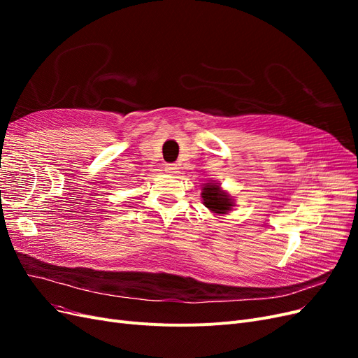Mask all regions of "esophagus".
<instances>
[{
    "mask_svg": "<svg viewBox=\"0 0 358 358\" xmlns=\"http://www.w3.org/2000/svg\"><path fill=\"white\" fill-rule=\"evenodd\" d=\"M164 169H166L167 173H170V175H176L178 170H179V167L176 164H166Z\"/></svg>",
    "mask_w": 358,
    "mask_h": 358,
    "instance_id": "esophagus-1",
    "label": "esophagus"
}]
</instances>
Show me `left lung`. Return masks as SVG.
<instances>
[{"mask_svg": "<svg viewBox=\"0 0 358 358\" xmlns=\"http://www.w3.org/2000/svg\"><path fill=\"white\" fill-rule=\"evenodd\" d=\"M201 199L206 208L216 215L229 213L234 206L230 194L222 191L221 187L216 185V183H204L201 189Z\"/></svg>", "mask_w": 358, "mask_h": 358, "instance_id": "8db88e82", "label": "left lung"}]
</instances>
